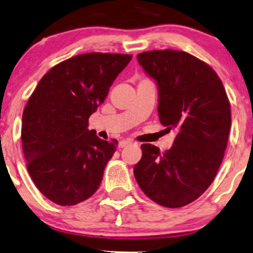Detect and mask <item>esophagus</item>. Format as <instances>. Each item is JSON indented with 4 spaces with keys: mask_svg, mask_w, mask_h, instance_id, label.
<instances>
[{
    "mask_svg": "<svg viewBox=\"0 0 253 253\" xmlns=\"http://www.w3.org/2000/svg\"><path fill=\"white\" fill-rule=\"evenodd\" d=\"M131 144H132V141H131V140L124 139V140H121V141H120L119 146H120L121 148H124V147H127V146H130Z\"/></svg>",
    "mask_w": 253,
    "mask_h": 253,
    "instance_id": "obj_1",
    "label": "esophagus"
}]
</instances>
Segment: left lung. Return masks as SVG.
Returning <instances> with one entry per match:
<instances>
[{
    "instance_id": "8db88e82",
    "label": "left lung",
    "mask_w": 253,
    "mask_h": 253,
    "mask_svg": "<svg viewBox=\"0 0 253 253\" xmlns=\"http://www.w3.org/2000/svg\"><path fill=\"white\" fill-rule=\"evenodd\" d=\"M137 58L158 84L161 124L177 134L164 153L152 144L141 145L133 174L148 198L178 209L198 199L219 170L229 137L230 103L216 72L191 54L151 50Z\"/></svg>"
}]
</instances>
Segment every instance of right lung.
I'll use <instances>...</instances> for the list:
<instances>
[{"instance_id": "1", "label": "right lung", "mask_w": 253, "mask_h": 253, "mask_svg": "<svg viewBox=\"0 0 253 253\" xmlns=\"http://www.w3.org/2000/svg\"><path fill=\"white\" fill-rule=\"evenodd\" d=\"M132 55L88 53L50 69L23 112L22 146L26 168L44 197L72 206L99 189L119 141L89 131L88 117Z\"/></svg>"}]
</instances>
